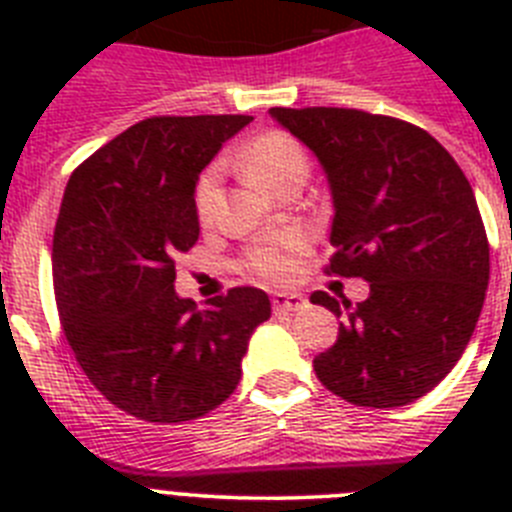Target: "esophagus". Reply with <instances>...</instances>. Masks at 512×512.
I'll return each mask as SVG.
<instances>
[{"label":"esophagus","mask_w":512,"mask_h":512,"mask_svg":"<svg viewBox=\"0 0 512 512\" xmlns=\"http://www.w3.org/2000/svg\"><path fill=\"white\" fill-rule=\"evenodd\" d=\"M271 305H274V312H297L307 305V300L297 292H274Z\"/></svg>","instance_id":"obj_1"}]
</instances>
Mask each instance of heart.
<instances>
[{
    "label": "heart",
    "instance_id": "obj_1",
    "mask_svg": "<svg viewBox=\"0 0 512 512\" xmlns=\"http://www.w3.org/2000/svg\"><path fill=\"white\" fill-rule=\"evenodd\" d=\"M241 164L253 184L271 192L284 176L305 174L307 156L295 138L287 133H264L253 138L241 151ZM217 169H207L194 189V210L205 220L210 215L215 200ZM305 251V235L287 230V233L266 235L251 246L246 256V266L256 277L266 282H289L297 274V259Z\"/></svg>",
    "mask_w": 512,
    "mask_h": 512
}]
</instances>
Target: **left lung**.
<instances>
[{"label": "left lung", "mask_w": 512, "mask_h": 512, "mask_svg": "<svg viewBox=\"0 0 512 512\" xmlns=\"http://www.w3.org/2000/svg\"><path fill=\"white\" fill-rule=\"evenodd\" d=\"M318 158L333 200L330 271L369 282L364 302L315 292L338 341L312 366L333 395L400 408L461 359L490 282V246L467 176L433 135L341 107H271Z\"/></svg>", "instance_id": "1"}]
</instances>
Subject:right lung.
<instances>
[{
  "instance_id": "obj_1",
  "label": "right lung",
  "mask_w": 512,
  "mask_h": 512,
  "mask_svg": "<svg viewBox=\"0 0 512 512\" xmlns=\"http://www.w3.org/2000/svg\"><path fill=\"white\" fill-rule=\"evenodd\" d=\"M248 115L148 117L71 174L53 233L63 333L89 382L148 423L215 410L241 382L264 289L235 287L197 310L174 289V259L200 238L194 189Z\"/></svg>"
}]
</instances>
